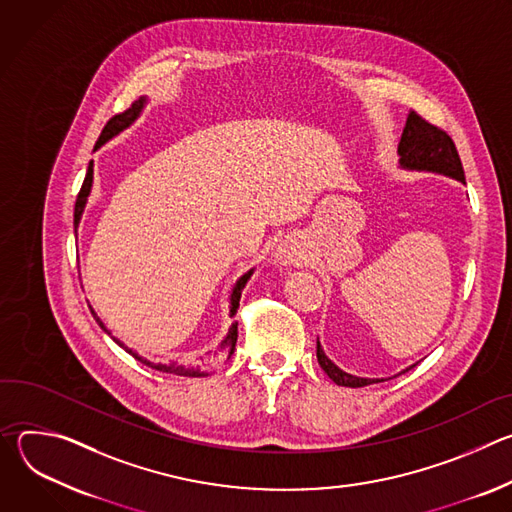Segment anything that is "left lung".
Listing matches in <instances>:
<instances>
[{"label": "left lung", "instance_id": "obj_1", "mask_svg": "<svg viewBox=\"0 0 512 512\" xmlns=\"http://www.w3.org/2000/svg\"><path fill=\"white\" fill-rule=\"evenodd\" d=\"M397 154H399V166L403 170L433 172V174H442V176H448V178H454V180L466 184L464 168H462V162H460V156H458V150H456L452 137L444 129L427 123L415 111H411L407 115ZM316 356H318V362L324 369V373L340 387H364V385L385 381V379H364V377H356V375L342 371L326 356L320 340L316 344ZM411 367H415V364H411ZM409 369H405V371H409Z\"/></svg>", "mask_w": 512, "mask_h": 512}]
</instances>
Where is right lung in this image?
I'll list each match as a JSON object with an SVG mask.
<instances>
[{
    "label": "right lung",
    "instance_id": "1",
    "mask_svg": "<svg viewBox=\"0 0 512 512\" xmlns=\"http://www.w3.org/2000/svg\"><path fill=\"white\" fill-rule=\"evenodd\" d=\"M145 97H141L139 101H135L125 113H119V115H115V117H111L109 119V123L103 127V131H101V135H99V139H97V143H95V150H99L101 145H105L109 139H113L115 135H119L123 129H127L139 115H141V111H143V107H145ZM91 188H93V162H89V168H87V176H85V182H83V186H81V192H79V196H77V204H75V233H77V229H79V223H81V216H83V212H85V206H87V200H89V194H91ZM253 271H255V267L253 269H249L247 273H243L239 279H237V283H235V287H233V291H231V310H229V316L233 318L235 314H237V308H239V300H241V291L245 289V285H247V281L251 279V275H253ZM91 308V306H89ZM91 314H93V318L97 320V324L111 336V330L101 322V318L95 314V310L91 308ZM119 346H123L125 348V352H129L133 358H137L139 362H143V364H148V367H152V369H156V371H162V373H170V375H178V377H208L210 373H214L218 367H221V364L233 354V350H235V344H237V322L231 326V330H229V336L223 340V344H221V348H218L214 354H206V356H202L200 360H196V362H168V364H162V362H152V360H148V358H143V356H139L135 350H131V348H127L121 340H117L115 336H111Z\"/></svg>",
    "mask_w": 512,
    "mask_h": 512
}]
</instances>
